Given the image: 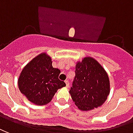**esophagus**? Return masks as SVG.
<instances>
[{
	"instance_id": "esophagus-1",
	"label": "esophagus",
	"mask_w": 133,
	"mask_h": 133,
	"mask_svg": "<svg viewBox=\"0 0 133 133\" xmlns=\"http://www.w3.org/2000/svg\"><path fill=\"white\" fill-rule=\"evenodd\" d=\"M64 82H65V84H66V87H69V81H68V80H66Z\"/></svg>"
}]
</instances>
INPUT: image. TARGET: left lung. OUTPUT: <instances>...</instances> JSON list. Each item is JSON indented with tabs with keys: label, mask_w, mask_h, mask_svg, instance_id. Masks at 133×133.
<instances>
[{
	"label": "left lung",
	"mask_w": 133,
	"mask_h": 133,
	"mask_svg": "<svg viewBox=\"0 0 133 133\" xmlns=\"http://www.w3.org/2000/svg\"><path fill=\"white\" fill-rule=\"evenodd\" d=\"M76 76L69 91L79 110L89 111L105 103L110 94V80L106 71L97 60L84 57L76 63Z\"/></svg>",
	"instance_id": "left-lung-1"
}]
</instances>
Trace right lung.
Listing matches in <instances>:
<instances>
[{"label":"right lung","instance_id":"right-lung-1","mask_svg":"<svg viewBox=\"0 0 133 133\" xmlns=\"http://www.w3.org/2000/svg\"><path fill=\"white\" fill-rule=\"evenodd\" d=\"M60 70L52 66V57L42 52L26 64L21 71L17 84L20 92L32 103H49L57 90L66 86L58 76Z\"/></svg>","mask_w":133,"mask_h":133}]
</instances>
